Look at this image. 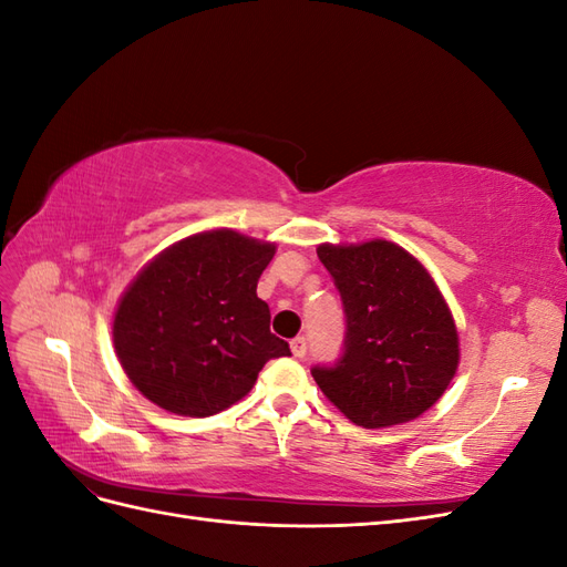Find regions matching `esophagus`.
I'll use <instances>...</instances> for the list:
<instances>
[{
	"label": "esophagus",
	"instance_id": "34e87169",
	"mask_svg": "<svg viewBox=\"0 0 567 567\" xmlns=\"http://www.w3.org/2000/svg\"><path fill=\"white\" fill-rule=\"evenodd\" d=\"M290 352H293L296 357H305L307 354V340L305 338L290 340Z\"/></svg>",
	"mask_w": 567,
	"mask_h": 567
}]
</instances>
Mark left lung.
Segmentation results:
<instances>
[{
    "mask_svg": "<svg viewBox=\"0 0 567 567\" xmlns=\"http://www.w3.org/2000/svg\"><path fill=\"white\" fill-rule=\"evenodd\" d=\"M342 300L346 340L312 367L321 392L352 423L388 427L431 409L458 367V336L431 274L390 241L317 248Z\"/></svg>",
    "mask_w": 567,
    "mask_h": 567,
    "instance_id": "1",
    "label": "left lung"
}]
</instances>
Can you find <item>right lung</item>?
Masks as SVG:
<instances>
[{
    "label": "right lung",
    "instance_id": "right-lung-1",
    "mask_svg": "<svg viewBox=\"0 0 567 567\" xmlns=\"http://www.w3.org/2000/svg\"><path fill=\"white\" fill-rule=\"evenodd\" d=\"M271 257V244L217 229L167 248L132 281L113 342L146 400L179 416H213L250 392L269 359L290 354L257 298Z\"/></svg>",
    "mask_w": 567,
    "mask_h": 567
}]
</instances>
